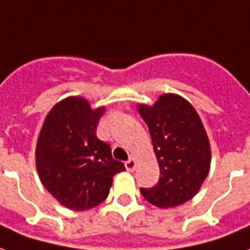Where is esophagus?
I'll list each match as a JSON object with an SVG mask.
<instances>
[{"label":"esophagus","instance_id":"esophagus-1","mask_svg":"<svg viewBox=\"0 0 250 250\" xmlns=\"http://www.w3.org/2000/svg\"><path fill=\"white\" fill-rule=\"evenodd\" d=\"M125 169L128 171H133L135 170V167H136V165H138V161L133 159V157H131V159L128 160V161H125Z\"/></svg>","mask_w":250,"mask_h":250}]
</instances>
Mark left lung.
Instances as JSON below:
<instances>
[{"instance_id": "left-lung-1", "label": "left lung", "mask_w": 250, "mask_h": 250, "mask_svg": "<svg viewBox=\"0 0 250 250\" xmlns=\"http://www.w3.org/2000/svg\"><path fill=\"white\" fill-rule=\"evenodd\" d=\"M136 107L149 128L160 167L157 185L142 188V195L160 208L184 205L201 190L211 165V146L201 117L174 93L161 94L152 106Z\"/></svg>"}]
</instances>
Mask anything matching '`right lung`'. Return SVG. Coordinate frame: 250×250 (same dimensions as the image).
Returning a JSON list of instances; mask_svg holds the SVG:
<instances>
[{
    "instance_id": "add662e5",
    "label": "right lung",
    "mask_w": 250,
    "mask_h": 250,
    "mask_svg": "<svg viewBox=\"0 0 250 250\" xmlns=\"http://www.w3.org/2000/svg\"><path fill=\"white\" fill-rule=\"evenodd\" d=\"M104 106L66 97L47 114L35 149L36 170L47 191L74 211L97 207L107 198L112 177L125 170L111 148L95 135Z\"/></svg>"
}]
</instances>
